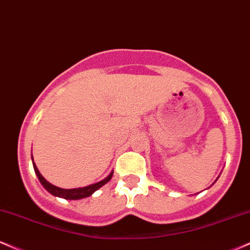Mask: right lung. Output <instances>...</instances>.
<instances>
[{
    "label": "right lung",
    "mask_w": 250,
    "mask_h": 250,
    "mask_svg": "<svg viewBox=\"0 0 250 250\" xmlns=\"http://www.w3.org/2000/svg\"><path fill=\"white\" fill-rule=\"evenodd\" d=\"M31 157H32V155H31ZM31 159H32V158H31ZM32 165H34L35 173L37 174L38 180H40L41 184L43 185L44 188L48 190V192L51 193L52 195L60 196V198H64V199H66V200H78V199L87 198V196H90L93 192H96L97 189L101 188L103 185H105L107 183V181H110V179L112 178V174H113V172H112L110 175H108L107 178H105L104 180L99 181V183H97V184L90 185V186L81 187V188L64 189V188H60V187L54 186V185L48 183V181H46L45 179L42 177V174H41L40 171L37 169V167H36V165H35L34 161H32Z\"/></svg>",
    "instance_id": "add662e5"
}]
</instances>
